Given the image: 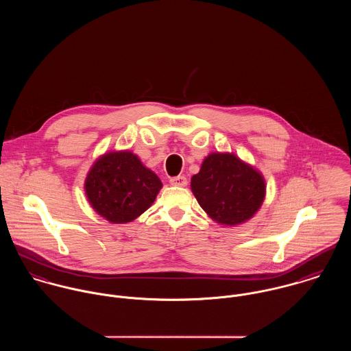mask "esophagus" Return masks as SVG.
Wrapping results in <instances>:
<instances>
[{
	"instance_id": "esophagus-1",
	"label": "esophagus",
	"mask_w": 351,
	"mask_h": 351,
	"mask_svg": "<svg viewBox=\"0 0 351 351\" xmlns=\"http://www.w3.org/2000/svg\"><path fill=\"white\" fill-rule=\"evenodd\" d=\"M170 184L173 186H185L188 184V180L185 176H177V177L170 178Z\"/></svg>"
}]
</instances>
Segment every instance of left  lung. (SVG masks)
Instances as JSON below:
<instances>
[{"instance_id": "left-lung-1", "label": "left lung", "mask_w": 351, "mask_h": 351, "mask_svg": "<svg viewBox=\"0 0 351 351\" xmlns=\"http://www.w3.org/2000/svg\"><path fill=\"white\" fill-rule=\"evenodd\" d=\"M191 188L209 217L228 227L250 220L266 193L262 174L230 152L209 154Z\"/></svg>"}]
</instances>
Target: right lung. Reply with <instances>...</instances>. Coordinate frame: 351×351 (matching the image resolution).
<instances>
[{"label": "right lung", "mask_w": 351, "mask_h": 351, "mask_svg": "<svg viewBox=\"0 0 351 351\" xmlns=\"http://www.w3.org/2000/svg\"><path fill=\"white\" fill-rule=\"evenodd\" d=\"M160 188L158 176L131 151L104 154L85 180L92 208L113 224L132 221L146 212Z\"/></svg>", "instance_id": "add662e5"}]
</instances>
